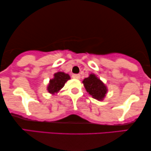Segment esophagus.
<instances>
[{"label":"esophagus","mask_w":151,"mask_h":151,"mask_svg":"<svg viewBox=\"0 0 151 151\" xmlns=\"http://www.w3.org/2000/svg\"><path fill=\"white\" fill-rule=\"evenodd\" d=\"M72 77L73 78V79H80V74H74L72 75Z\"/></svg>","instance_id":"1"}]
</instances>
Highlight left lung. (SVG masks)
<instances>
[{"mask_svg": "<svg viewBox=\"0 0 151 151\" xmlns=\"http://www.w3.org/2000/svg\"><path fill=\"white\" fill-rule=\"evenodd\" d=\"M83 83L86 90L94 99L102 100L107 92L106 86L94 74H90L89 77L83 79Z\"/></svg>", "mask_w": 151, "mask_h": 151, "instance_id": "8db88e82", "label": "left lung"}]
</instances>
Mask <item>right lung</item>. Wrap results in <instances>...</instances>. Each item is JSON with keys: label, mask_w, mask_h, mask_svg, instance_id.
<instances>
[{"label": "right lung", "mask_w": 151, "mask_h": 151, "mask_svg": "<svg viewBox=\"0 0 151 151\" xmlns=\"http://www.w3.org/2000/svg\"><path fill=\"white\" fill-rule=\"evenodd\" d=\"M70 79L69 74L62 72H58L54 74V78L49 81V83L47 90L51 94L58 93L63 87L65 83Z\"/></svg>", "instance_id": "1"}]
</instances>
